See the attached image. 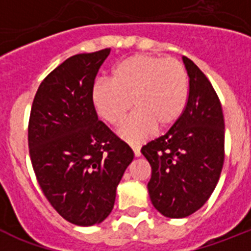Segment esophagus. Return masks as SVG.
<instances>
[{"label":"esophagus","instance_id":"esophagus-1","mask_svg":"<svg viewBox=\"0 0 251 251\" xmlns=\"http://www.w3.org/2000/svg\"><path fill=\"white\" fill-rule=\"evenodd\" d=\"M132 150H133V152H134V156L141 157V148H139L138 146H133Z\"/></svg>","mask_w":251,"mask_h":251}]
</instances>
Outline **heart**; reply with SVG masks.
<instances>
[{"mask_svg": "<svg viewBox=\"0 0 251 251\" xmlns=\"http://www.w3.org/2000/svg\"><path fill=\"white\" fill-rule=\"evenodd\" d=\"M188 97L185 66L176 59L136 54L121 60L110 81L98 80L92 103L101 119L112 126L123 123L130 108L136 112L118 130L122 139L139 145L154 130L172 127L182 115Z\"/></svg>", "mask_w": 251, "mask_h": 251, "instance_id": "obj_1", "label": "heart"}]
</instances>
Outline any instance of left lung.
Returning <instances> with one entry per match:
<instances>
[{
    "label": "left lung",
    "mask_w": 251,
    "mask_h": 251,
    "mask_svg": "<svg viewBox=\"0 0 251 251\" xmlns=\"http://www.w3.org/2000/svg\"><path fill=\"white\" fill-rule=\"evenodd\" d=\"M190 79L187 104L165 136L141 150L152 167L147 188L163 216L182 219L205 205L224 165L225 123L216 93L196 64L182 56Z\"/></svg>",
    "instance_id": "1"
}]
</instances>
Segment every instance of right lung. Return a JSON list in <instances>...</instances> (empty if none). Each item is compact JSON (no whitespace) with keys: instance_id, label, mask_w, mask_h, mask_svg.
<instances>
[{"instance_id":"right-lung-1","label":"right lung","mask_w":251,"mask_h":251,"mask_svg":"<svg viewBox=\"0 0 251 251\" xmlns=\"http://www.w3.org/2000/svg\"><path fill=\"white\" fill-rule=\"evenodd\" d=\"M109 54L104 49L66 59L40 84L31 109L28 148L39 185L59 215L77 226L105 220L134 158L92 103L95 76Z\"/></svg>"}]
</instances>
